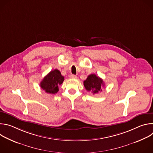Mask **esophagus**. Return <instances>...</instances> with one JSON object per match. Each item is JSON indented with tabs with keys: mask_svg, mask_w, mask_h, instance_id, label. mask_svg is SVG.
Masks as SVG:
<instances>
[{
	"mask_svg": "<svg viewBox=\"0 0 153 153\" xmlns=\"http://www.w3.org/2000/svg\"><path fill=\"white\" fill-rule=\"evenodd\" d=\"M70 77L71 79H77V76L74 75V74H71V75L70 76Z\"/></svg>",
	"mask_w": 153,
	"mask_h": 153,
	"instance_id": "obj_1",
	"label": "esophagus"
}]
</instances>
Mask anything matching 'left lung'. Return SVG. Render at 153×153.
Returning a JSON list of instances; mask_svg holds the SVG:
<instances>
[{
  "label": "left lung",
  "mask_w": 153,
  "mask_h": 153,
  "mask_svg": "<svg viewBox=\"0 0 153 153\" xmlns=\"http://www.w3.org/2000/svg\"><path fill=\"white\" fill-rule=\"evenodd\" d=\"M83 85L87 91H91L93 94H97L102 91V88L104 86V83L101 78L92 74L83 82Z\"/></svg>",
  "instance_id": "1"
}]
</instances>
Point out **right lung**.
I'll return each instance as SVG.
<instances>
[{
	"mask_svg": "<svg viewBox=\"0 0 153 153\" xmlns=\"http://www.w3.org/2000/svg\"><path fill=\"white\" fill-rule=\"evenodd\" d=\"M64 80V77L56 69L50 71L40 82L41 88L48 94H56L59 91V86Z\"/></svg>",
	"mask_w": 153,
	"mask_h": 153,
	"instance_id": "add662e5",
	"label": "right lung"
}]
</instances>
